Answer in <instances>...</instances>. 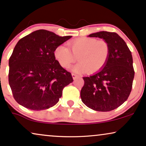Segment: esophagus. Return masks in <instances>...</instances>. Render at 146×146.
<instances>
[{
  "mask_svg": "<svg viewBox=\"0 0 146 146\" xmlns=\"http://www.w3.org/2000/svg\"><path fill=\"white\" fill-rule=\"evenodd\" d=\"M72 77H73V79H77V77H78L79 76H78V75H77L75 74V73H72Z\"/></svg>",
  "mask_w": 146,
  "mask_h": 146,
  "instance_id": "1",
  "label": "esophagus"
}]
</instances>
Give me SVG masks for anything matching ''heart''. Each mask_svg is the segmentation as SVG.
I'll return each mask as SVG.
<instances>
[{"label":"heart","mask_w":146,"mask_h":146,"mask_svg":"<svg viewBox=\"0 0 146 146\" xmlns=\"http://www.w3.org/2000/svg\"><path fill=\"white\" fill-rule=\"evenodd\" d=\"M68 46L61 44L54 51L58 63L63 68H69L78 57L80 61L73 71L94 73L106 65L110 55V45L106 40L93 37H79L70 40Z\"/></svg>","instance_id":"heart-1"}]
</instances>
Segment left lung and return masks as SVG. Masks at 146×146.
I'll return each instance as SVG.
<instances>
[{
  "label": "left lung",
  "instance_id": "left-lung-1",
  "mask_svg": "<svg viewBox=\"0 0 146 146\" xmlns=\"http://www.w3.org/2000/svg\"><path fill=\"white\" fill-rule=\"evenodd\" d=\"M89 36L108 41L110 55L100 71L83 77L81 98L85 106L93 110L110 111L123 104L131 93L135 75L131 52L116 33L101 31Z\"/></svg>",
  "mask_w": 146,
  "mask_h": 146
}]
</instances>
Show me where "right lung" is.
Returning a JSON list of instances; mask_svg holds the SVG:
<instances>
[{
  "label": "right lung",
  "mask_w": 146,
  "mask_h": 146,
  "mask_svg": "<svg viewBox=\"0 0 146 146\" xmlns=\"http://www.w3.org/2000/svg\"><path fill=\"white\" fill-rule=\"evenodd\" d=\"M71 37L40 29L19 40L9 62V83L18 104L39 111L59 102L64 87L73 79L55 59L54 51Z\"/></svg>",
  "instance_id": "add662e5"
}]
</instances>
